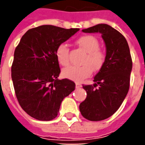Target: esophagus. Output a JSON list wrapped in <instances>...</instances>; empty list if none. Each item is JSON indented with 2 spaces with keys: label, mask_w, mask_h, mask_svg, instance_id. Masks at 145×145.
I'll list each match as a JSON object with an SVG mask.
<instances>
[{
  "label": "esophagus",
  "mask_w": 145,
  "mask_h": 145,
  "mask_svg": "<svg viewBox=\"0 0 145 145\" xmlns=\"http://www.w3.org/2000/svg\"><path fill=\"white\" fill-rule=\"evenodd\" d=\"M75 85H76V88H79L82 87V85H81V84H79V83H78V82H77V83H75Z\"/></svg>",
  "instance_id": "obj_1"
}]
</instances>
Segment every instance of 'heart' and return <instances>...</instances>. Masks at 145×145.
I'll return each instance as SVG.
<instances>
[{"label":"heart","mask_w":145,"mask_h":145,"mask_svg":"<svg viewBox=\"0 0 145 145\" xmlns=\"http://www.w3.org/2000/svg\"><path fill=\"white\" fill-rule=\"evenodd\" d=\"M76 43L87 52V56L83 60L82 66H71L63 71V76L75 82H80L92 73V70L98 71L103 67L106 54L99 49V42L96 37L91 35H85L77 39ZM55 55L58 62L62 66H67L70 63L69 48L64 43L60 44L55 50Z\"/></svg>","instance_id":"heart-1"}]
</instances>
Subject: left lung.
Returning a JSON list of instances; mask_svg holds the SVG:
<instances>
[{"instance_id": "left-lung-1", "label": "left lung", "mask_w": 145, "mask_h": 145, "mask_svg": "<svg viewBox=\"0 0 145 145\" xmlns=\"http://www.w3.org/2000/svg\"><path fill=\"white\" fill-rule=\"evenodd\" d=\"M82 32L99 33L106 45L105 63L94 77L95 84L83 85L87 97L79 106L85 119L100 121L114 114L127 96L132 59L124 36L109 25L99 24Z\"/></svg>"}]
</instances>
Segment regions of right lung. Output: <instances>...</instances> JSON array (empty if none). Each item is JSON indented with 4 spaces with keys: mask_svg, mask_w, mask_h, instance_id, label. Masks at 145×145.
Segmentation results:
<instances>
[{
    "mask_svg": "<svg viewBox=\"0 0 145 145\" xmlns=\"http://www.w3.org/2000/svg\"><path fill=\"white\" fill-rule=\"evenodd\" d=\"M78 31L41 25L28 30L15 48L11 66L14 91L21 107L33 118H56L63 99L75 89L72 81L57 78L60 69L55 50Z\"/></svg>",
    "mask_w": 145,
    "mask_h": 145,
    "instance_id": "right-lung-1",
    "label": "right lung"
}]
</instances>
